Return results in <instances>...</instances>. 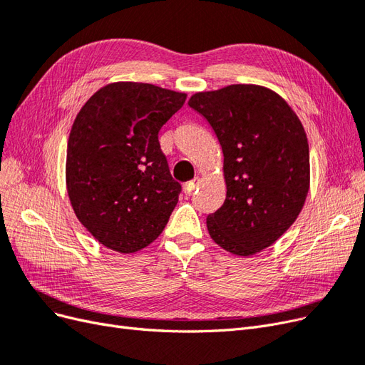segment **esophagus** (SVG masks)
<instances>
[{
    "label": "esophagus",
    "mask_w": 365,
    "mask_h": 365,
    "mask_svg": "<svg viewBox=\"0 0 365 365\" xmlns=\"http://www.w3.org/2000/svg\"><path fill=\"white\" fill-rule=\"evenodd\" d=\"M200 182H201V180L196 176L195 180H192L190 182H187V184L184 185V193H185V195H192V193L197 189V185H200Z\"/></svg>",
    "instance_id": "esophagus-1"
}]
</instances>
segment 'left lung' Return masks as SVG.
<instances>
[{"instance_id": "left-lung-1", "label": "left lung", "mask_w": 365, "mask_h": 365, "mask_svg": "<svg viewBox=\"0 0 365 365\" xmlns=\"http://www.w3.org/2000/svg\"><path fill=\"white\" fill-rule=\"evenodd\" d=\"M189 106L212 126L224 153L225 201L207 217L225 251L254 256L295 222L311 185L300 118L271 88L237 83L196 93Z\"/></svg>"}]
</instances>
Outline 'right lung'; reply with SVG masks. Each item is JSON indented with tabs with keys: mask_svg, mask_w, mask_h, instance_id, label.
Returning a JSON list of instances; mask_svg holds the SVG:
<instances>
[{
	"mask_svg": "<svg viewBox=\"0 0 365 365\" xmlns=\"http://www.w3.org/2000/svg\"><path fill=\"white\" fill-rule=\"evenodd\" d=\"M185 97L150 83L113 82L76 115L67 192L77 219L106 248L137 252L168 224L181 185L169 172L158 132Z\"/></svg>",
	"mask_w": 365,
	"mask_h": 365,
	"instance_id": "add662e5",
	"label": "right lung"
}]
</instances>
